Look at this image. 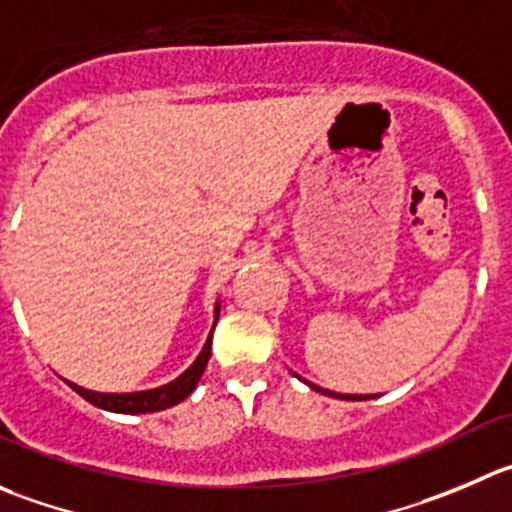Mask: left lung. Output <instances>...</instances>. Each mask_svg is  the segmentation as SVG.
<instances>
[{
	"instance_id": "1",
	"label": "left lung",
	"mask_w": 512,
	"mask_h": 512,
	"mask_svg": "<svg viewBox=\"0 0 512 512\" xmlns=\"http://www.w3.org/2000/svg\"><path fill=\"white\" fill-rule=\"evenodd\" d=\"M304 382H306V379H304ZM306 384H309L311 389H316V392L329 394V397H337V399H354V402H362V399H372V394H337V392H329V389L316 387V384H311V382H306Z\"/></svg>"
}]
</instances>
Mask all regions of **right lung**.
Masks as SVG:
<instances>
[{"label": "right lung", "mask_w": 512, "mask_h": 512, "mask_svg": "<svg viewBox=\"0 0 512 512\" xmlns=\"http://www.w3.org/2000/svg\"><path fill=\"white\" fill-rule=\"evenodd\" d=\"M218 314H221V301H216V319H213V329H216ZM213 329L208 334L206 344H203L201 354L196 357V362L180 374L173 382L163 384L158 389H148V392H128V394H110V392H92V389L77 387V384L67 382L82 399H87L90 405L100 407L107 412H123V415H145V412H158L165 407H173L178 402L188 397V394L196 389L198 379L206 372V364L211 359V342H213Z\"/></svg>", "instance_id": "1"}]
</instances>
